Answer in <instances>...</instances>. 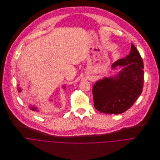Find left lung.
Returning a JSON list of instances; mask_svg holds the SVG:
<instances>
[{"mask_svg": "<svg viewBox=\"0 0 160 160\" xmlns=\"http://www.w3.org/2000/svg\"><path fill=\"white\" fill-rule=\"evenodd\" d=\"M116 66L126 67L116 76L97 81L92 89L93 106L102 113H124L134 105L143 90V63L132 43L130 54L114 62L112 68Z\"/></svg>", "mask_w": 160, "mask_h": 160, "instance_id": "8db88e82", "label": "left lung"}]
</instances>
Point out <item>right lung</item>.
<instances>
[{"label": "right lung", "instance_id": "right-lung-1", "mask_svg": "<svg viewBox=\"0 0 160 160\" xmlns=\"http://www.w3.org/2000/svg\"><path fill=\"white\" fill-rule=\"evenodd\" d=\"M18 91L19 92L22 91V89H21L20 88H18ZM31 110H34H34H37V108H36V107H31Z\"/></svg>", "mask_w": 160, "mask_h": 160}]
</instances>
